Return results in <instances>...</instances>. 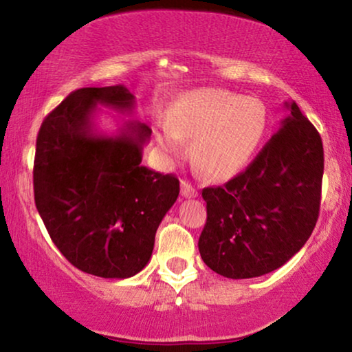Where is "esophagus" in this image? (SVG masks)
<instances>
[{
	"label": "esophagus",
	"instance_id": "esophagus-1",
	"mask_svg": "<svg viewBox=\"0 0 352 352\" xmlns=\"http://www.w3.org/2000/svg\"><path fill=\"white\" fill-rule=\"evenodd\" d=\"M181 194H182V197H187V199H192V197L199 195V192H197L195 187L192 186L189 181L182 179V181H181Z\"/></svg>",
	"mask_w": 352,
	"mask_h": 352
}]
</instances>
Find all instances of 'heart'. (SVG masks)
<instances>
[{
  "label": "heart",
  "mask_w": 352,
  "mask_h": 352,
  "mask_svg": "<svg viewBox=\"0 0 352 352\" xmlns=\"http://www.w3.org/2000/svg\"><path fill=\"white\" fill-rule=\"evenodd\" d=\"M269 110L258 98L226 89H197L182 96L170 123L158 133V144L171 155L184 152V138H197L199 168L214 179H228L247 168L267 136Z\"/></svg>",
  "instance_id": "heart-1"
}]
</instances>
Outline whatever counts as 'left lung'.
<instances>
[{
  "label": "left lung",
  "mask_w": 352,
  "mask_h": 352,
  "mask_svg": "<svg viewBox=\"0 0 352 352\" xmlns=\"http://www.w3.org/2000/svg\"><path fill=\"white\" fill-rule=\"evenodd\" d=\"M263 151L224 186L205 187L200 256L228 278L276 271L302 248L319 218L324 146L296 102Z\"/></svg>",
  "instance_id": "8db88e82"
}]
</instances>
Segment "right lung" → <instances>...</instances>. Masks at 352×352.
Instances as JSON below:
<instances>
[{"mask_svg":"<svg viewBox=\"0 0 352 352\" xmlns=\"http://www.w3.org/2000/svg\"><path fill=\"white\" fill-rule=\"evenodd\" d=\"M98 104L131 112L123 85L81 88L43 120L33 190L50 237L76 269L128 278L152 256L155 232L179 195V181L142 166L152 129L128 122L117 136L96 133Z\"/></svg>","mask_w":352,"mask_h":352,"instance_id":"1","label":"right lung"}]
</instances>
